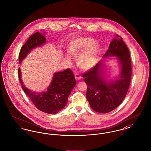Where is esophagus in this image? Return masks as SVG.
Masks as SVG:
<instances>
[{
  "mask_svg": "<svg viewBox=\"0 0 151 151\" xmlns=\"http://www.w3.org/2000/svg\"><path fill=\"white\" fill-rule=\"evenodd\" d=\"M74 76H75V78H76V80H80L81 78V77L80 75L78 73H76V74H74Z\"/></svg>",
  "mask_w": 151,
  "mask_h": 151,
  "instance_id": "34e87169",
  "label": "esophagus"
}]
</instances>
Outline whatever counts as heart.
<instances>
[{
    "mask_svg": "<svg viewBox=\"0 0 151 151\" xmlns=\"http://www.w3.org/2000/svg\"><path fill=\"white\" fill-rule=\"evenodd\" d=\"M94 41L89 38H80L71 42L68 51L71 57L77 58V65L81 69L88 70L97 63L101 49L99 45H93ZM70 61L69 57H66Z\"/></svg>",
    "mask_w": 151,
    "mask_h": 151,
    "instance_id": "heart-1",
    "label": "heart"
}]
</instances>
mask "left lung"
Listing matches in <instances>:
<instances>
[{"label":"left lung","mask_w":151,"mask_h":151,"mask_svg":"<svg viewBox=\"0 0 151 151\" xmlns=\"http://www.w3.org/2000/svg\"><path fill=\"white\" fill-rule=\"evenodd\" d=\"M117 56L121 64L120 77L115 81L106 82L102 75V62L83 73L88 85L86 99L91 108L101 113H107L116 109L124 100L128 91L132 76L129 51L120 35H116L104 57Z\"/></svg>","instance_id":"8db88e82"}]
</instances>
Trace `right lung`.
Listing matches in <instances>:
<instances>
[{"label":"right lung","instance_id":"1","mask_svg":"<svg viewBox=\"0 0 151 151\" xmlns=\"http://www.w3.org/2000/svg\"><path fill=\"white\" fill-rule=\"evenodd\" d=\"M46 40L45 36L39 32L32 34L20 49L19 62L33 49L45 43ZM18 77L23 90L36 108L48 114L57 113L64 108L71 91L76 85L75 77L70 69L55 73L47 91L40 93L32 91L25 87L21 79L20 68L18 69Z\"/></svg>","mask_w":151,"mask_h":151}]
</instances>
